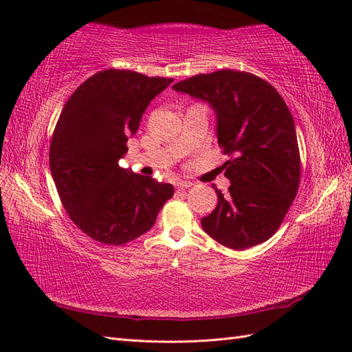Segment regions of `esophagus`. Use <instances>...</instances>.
I'll list each match as a JSON object with an SVG mask.
<instances>
[{
    "label": "esophagus",
    "instance_id": "obj_1",
    "mask_svg": "<svg viewBox=\"0 0 352 352\" xmlns=\"http://www.w3.org/2000/svg\"><path fill=\"white\" fill-rule=\"evenodd\" d=\"M192 186V183L190 182H177L175 183V188L177 189H180V190H183V189H189Z\"/></svg>",
    "mask_w": 352,
    "mask_h": 352
}]
</instances>
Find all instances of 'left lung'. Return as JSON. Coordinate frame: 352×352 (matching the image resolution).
Returning <instances> with one entry per match:
<instances>
[{"mask_svg":"<svg viewBox=\"0 0 352 352\" xmlns=\"http://www.w3.org/2000/svg\"><path fill=\"white\" fill-rule=\"evenodd\" d=\"M206 100L218 116V144L228 195L214 188L218 206L201 218L214 241L231 250L266 242L280 228L300 189L301 157L294 118L281 95L257 76L221 69L172 86Z\"/></svg>","mask_w":352,"mask_h":352,"instance_id":"obj_1","label":"left lung"}]
</instances>
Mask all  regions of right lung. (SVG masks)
Returning <instances> with one entry per match:
<instances>
[{"mask_svg": "<svg viewBox=\"0 0 352 352\" xmlns=\"http://www.w3.org/2000/svg\"><path fill=\"white\" fill-rule=\"evenodd\" d=\"M172 83L125 69H104L66 101L52 133L50 168L71 221L86 236L119 246L154 226L172 184L119 166L148 104Z\"/></svg>", "mask_w": 352, "mask_h": 352, "instance_id": "1", "label": "right lung"}]
</instances>
